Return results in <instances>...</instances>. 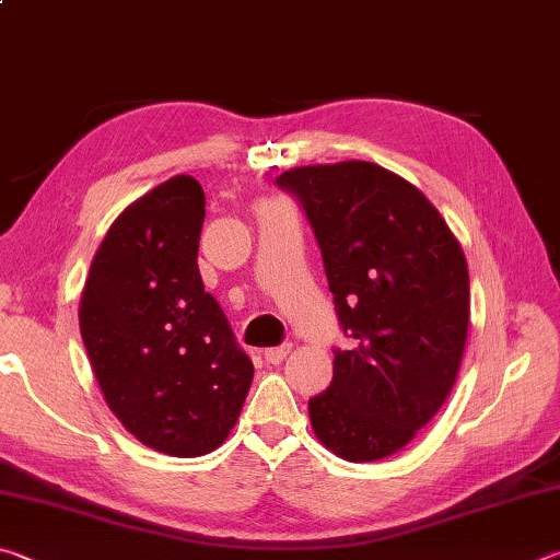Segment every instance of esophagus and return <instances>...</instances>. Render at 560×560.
I'll use <instances>...</instances> for the list:
<instances>
[{
	"label": "esophagus",
	"mask_w": 560,
	"mask_h": 560,
	"mask_svg": "<svg viewBox=\"0 0 560 560\" xmlns=\"http://www.w3.org/2000/svg\"><path fill=\"white\" fill-rule=\"evenodd\" d=\"M291 353V343H283V346H277V348H267L264 350V358H267V363L271 365H279L283 358H287Z\"/></svg>",
	"instance_id": "obj_1"
}]
</instances>
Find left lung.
<instances>
[{"label":"left lung","instance_id":"left-lung-1","mask_svg":"<svg viewBox=\"0 0 560 560\" xmlns=\"http://www.w3.org/2000/svg\"><path fill=\"white\" fill-rule=\"evenodd\" d=\"M338 324L334 381L308 400L316 438L348 462L390 457L452 393L469 326L467 259L420 189L375 163L293 167Z\"/></svg>","mask_w":560,"mask_h":560}]
</instances>
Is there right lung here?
Segmentation results:
<instances>
[{
	"label": "right lung",
	"instance_id": "1",
	"mask_svg": "<svg viewBox=\"0 0 560 560\" xmlns=\"http://www.w3.org/2000/svg\"><path fill=\"white\" fill-rule=\"evenodd\" d=\"M205 192L170 177L101 242L79 324L103 397L130 434L173 457L220 447L254 365L197 269Z\"/></svg>",
	"mask_w": 560,
	"mask_h": 560
}]
</instances>
